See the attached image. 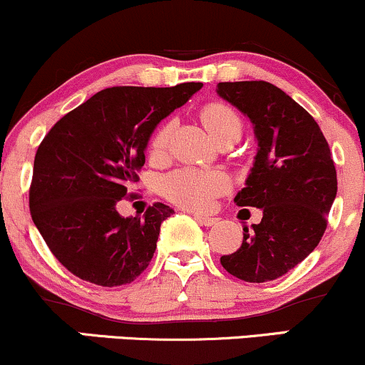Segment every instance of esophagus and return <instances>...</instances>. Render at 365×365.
I'll return each mask as SVG.
<instances>
[{
  "instance_id": "34e87169",
  "label": "esophagus",
  "mask_w": 365,
  "mask_h": 365,
  "mask_svg": "<svg viewBox=\"0 0 365 365\" xmlns=\"http://www.w3.org/2000/svg\"><path fill=\"white\" fill-rule=\"evenodd\" d=\"M195 220L199 221L202 226H212L217 223V217H211V216H200V215H195Z\"/></svg>"
}]
</instances>
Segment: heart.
Listing matches in <instances>:
<instances>
[{
    "instance_id": "1",
    "label": "heart",
    "mask_w": 365,
    "mask_h": 365,
    "mask_svg": "<svg viewBox=\"0 0 365 365\" xmlns=\"http://www.w3.org/2000/svg\"><path fill=\"white\" fill-rule=\"evenodd\" d=\"M200 120L216 142L223 139H240L242 118L232 106L225 103H211L202 108ZM171 137V125L165 123L156 130L149 144L150 158L159 159L166 154ZM230 188L228 175L220 170L182 168L163 178L161 192L171 202L194 211H206L212 200Z\"/></svg>"
}]
</instances>
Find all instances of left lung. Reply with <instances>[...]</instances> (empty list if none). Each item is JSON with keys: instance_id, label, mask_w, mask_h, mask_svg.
<instances>
[{"instance_id": "8db88e82", "label": "left lung", "mask_w": 365, "mask_h": 365, "mask_svg": "<svg viewBox=\"0 0 365 365\" xmlns=\"http://www.w3.org/2000/svg\"><path fill=\"white\" fill-rule=\"evenodd\" d=\"M217 94L254 127L257 154L237 206L257 207L237 252L221 266L249 283L279 278L316 249L336 197V170L319 125L282 89L264 81L220 82Z\"/></svg>"}]
</instances>
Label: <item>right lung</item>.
<instances>
[{
	"label": "right lung",
	"instance_id": "obj_1",
	"mask_svg": "<svg viewBox=\"0 0 365 365\" xmlns=\"http://www.w3.org/2000/svg\"><path fill=\"white\" fill-rule=\"evenodd\" d=\"M200 82L175 87H110L66 113L41 142L29 207L54 257L99 287L139 278L173 209L156 202L123 217L118 202L139 182L154 128L183 106Z\"/></svg>",
	"mask_w": 365,
	"mask_h": 365
}]
</instances>
